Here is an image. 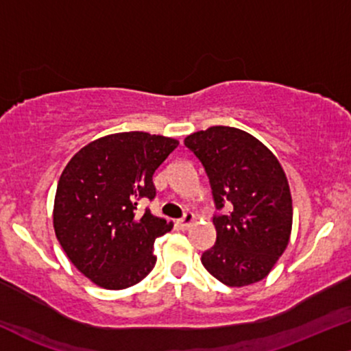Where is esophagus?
I'll list each match as a JSON object with an SVG mask.
<instances>
[{"label":"esophagus","mask_w":351,"mask_h":351,"mask_svg":"<svg viewBox=\"0 0 351 351\" xmlns=\"http://www.w3.org/2000/svg\"><path fill=\"white\" fill-rule=\"evenodd\" d=\"M194 220H196V217H194V214H186L183 219L181 220H178V223H180V228L181 230H188L191 225L194 223Z\"/></svg>","instance_id":"esophagus-1"}]
</instances>
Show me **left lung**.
Here are the masks:
<instances>
[{
	"label": "left lung",
	"mask_w": 351,
	"mask_h": 351,
	"mask_svg": "<svg viewBox=\"0 0 351 351\" xmlns=\"http://www.w3.org/2000/svg\"><path fill=\"white\" fill-rule=\"evenodd\" d=\"M208 176L215 207V245L202 265L228 287L263 280L287 250L293 207L290 186L277 157L250 132L212 126L184 139Z\"/></svg>",
	"instance_id": "8db88e82"
}]
</instances>
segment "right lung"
<instances>
[{
  "label": "right lung",
  "instance_id": "add662e5",
  "mask_svg": "<svg viewBox=\"0 0 351 351\" xmlns=\"http://www.w3.org/2000/svg\"><path fill=\"white\" fill-rule=\"evenodd\" d=\"M178 141L143 131L92 141L68 162L58 181L53 227L69 261L90 282L123 290L147 277L154 241L173 223L139 214V199L155 197L152 176Z\"/></svg>",
  "mask_w": 351,
  "mask_h": 351
}]
</instances>
